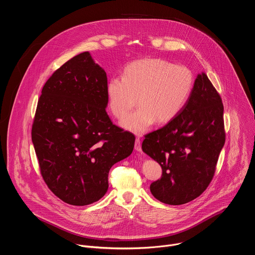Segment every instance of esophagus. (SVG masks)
<instances>
[{
    "instance_id": "obj_1",
    "label": "esophagus",
    "mask_w": 255,
    "mask_h": 255,
    "mask_svg": "<svg viewBox=\"0 0 255 255\" xmlns=\"http://www.w3.org/2000/svg\"><path fill=\"white\" fill-rule=\"evenodd\" d=\"M134 148L136 151H141V141L139 138L135 139V145H134Z\"/></svg>"
}]
</instances>
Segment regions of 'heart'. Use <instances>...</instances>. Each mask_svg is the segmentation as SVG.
I'll return each mask as SVG.
<instances>
[{"label":"heart","mask_w":255,"mask_h":255,"mask_svg":"<svg viewBox=\"0 0 255 255\" xmlns=\"http://www.w3.org/2000/svg\"><path fill=\"white\" fill-rule=\"evenodd\" d=\"M193 87L194 76L188 67L157 57L138 59L124 67L122 78L112 77L108 81V107L114 117L123 119L137 97L139 108L121 126L141 134L155 121L166 124L173 120L186 106Z\"/></svg>","instance_id":"1"}]
</instances>
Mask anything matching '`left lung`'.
Returning <instances> with one entry per match:
<instances>
[{"instance_id":"1","label":"left lung","mask_w":255,"mask_h":255,"mask_svg":"<svg viewBox=\"0 0 255 255\" xmlns=\"http://www.w3.org/2000/svg\"><path fill=\"white\" fill-rule=\"evenodd\" d=\"M224 108L205 72L195 80L180 113L162 128L145 135L142 150L162 168L150 185L155 199L183 205L198 198L213 178L225 143Z\"/></svg>"}]
</instances>
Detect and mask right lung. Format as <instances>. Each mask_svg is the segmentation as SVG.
<instances>
[{"mask_svg":"<svg viewBox=\"0 0 255 255\" xmlns=\"http://www.w3.org/2000/svg\"><path fill=\"white\" fill-rule=\"evenodd\" d=\"M107 83L106 71L86 51L53 72L37 104L32 142L40 171L50 191L69 205L103 198L109 170L134 148V135L106 112Z\"/></svg>","mask_w":255,"mask_h":255,"instance_id":"obj_1","label":"right lung"}]
</instances>
